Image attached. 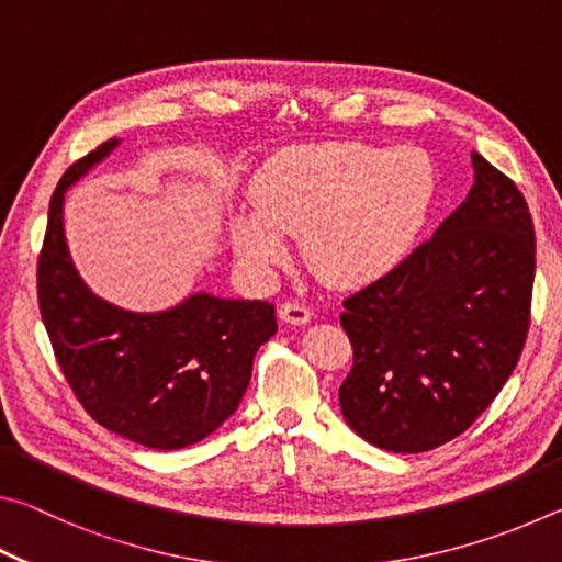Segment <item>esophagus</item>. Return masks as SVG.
<instances>
[{"mask_svg":"<svg viewBox=\"0 0 562 562\" xmlns=\"http://www.w3.org/2000/svg\"><path fill=\"white\" fill-rule=\"evenodd\" d=\"M280 317L284 322H290V325H300L302 327V325H307V322L312 319V312H310L307 304H302L297 300H288V302H282Z\"/></svg>","mask_w":562,"mask_h":562,"instance_id":"1","label":"esophagus"}]
</instances>
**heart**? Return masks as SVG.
<instances>
[{"label": "heart", "instance_id": "1", "mask_svg": "<svg viewBox=\"0 0 562 562\" xmlns=\"http://www.w3.org/2000/svg\"><path fill=\"white\" fill-rule=\"evenodd\" d=\"M252 211L231 221L235 252L270 268L302 235L312 272L339 288L382 278L412 250L431 213L436 176L418 148L310 144L274 154L252 178Z\"/></svg>", "mask_w": 562, "mask_h": 562}]
</instances>
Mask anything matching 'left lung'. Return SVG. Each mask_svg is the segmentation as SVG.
Here are the masks:
<instances>
[{
	"label": "left lung",
	"instance_id": "left-lung-1",
	"mask_svg": "<svg viewBox=\"0 0 562 562\" xmlns=\"http://www.w3.org/2000/svg\"><path fill=\"white\" fill-rule=\"evenodd\" d=\"M471 160L465 201L339 317L355 349L341 414L384 451L422 453L461 436L526 345L536 231L516 183L475 150Z\"/></svg>",
	"mask_w": 562,
	"mask_h": 562
}]
</instances>
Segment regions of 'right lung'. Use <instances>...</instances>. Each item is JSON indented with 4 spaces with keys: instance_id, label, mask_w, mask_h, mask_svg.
Segmentation results:
<instances>
[{
    "instance_id": "obj_1",
    "label": "right lung",
    "mask_w": 562,
    "mask_h": 562,
    "mask_svg": "<svg viewBox=\"0 0 562 562\" xmlns=\"http://www.w3.org/2000/svg\"><path fill=\"white\" fill-rule=\"evenodd\" d=\"M121 144L111 138L66 170L49 203L36 270L54 357L91 418L158 451L203 441L235 414L252 359L278 331L262 300L195 292L166 312H131L93 294L64 235V193Z\"/></svg>"
}]
</instances>
